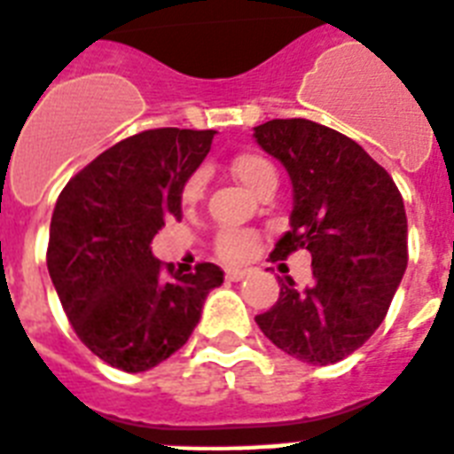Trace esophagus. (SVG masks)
<instances>
[{
    "mask_svg": "<svg viewBox=\"0 0 454 454\" xmlns=\"http://www.w3.org/2000/svg\"><path fill=\"white\" fill-rule=\"evenodd\" d=\"M249 272H251V270H228L226 279L242 281V279H245V277H249Z\"/></svg>",
    "mask_w": 454,
    "mask_h": 454,
    "instance_id": "obj_1",
    "label": "esophagus"
}]
</instances>
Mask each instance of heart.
<instances>
[{
    "label": "heart",
    "mask_w": 454,
    "mask_h": 454,
    "mask_svg": "<svg viewBox=\"0 0 454 454\" xmlns=\"http://www.w3.org/2000/svg\"><path fill=\"white\" fill-rule=\"evenodd\" d=\"M231 170L242 184L254 192L262 193L270 186H277V170L265 156L256 152H242L231 161ZM205 192V170H193L182 184V205L192 207L196 205ZM258 249V238L249 231H221L216 235V254L228 262H245L249 261Z\"/></svg>",
    "instance_id": "obj_1"
}]
</instances>
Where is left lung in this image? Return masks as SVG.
Segmentation results:
<instances>
[{"label":"left lung","instance_id":"obj_1","mask_svg":"<svg viewBox=\"0 0 454 454\" xmlns=\"http://www.w3.org/2000/svg\"><path fill=\"white\" fill-rule=\"evenodd\" d=\"M293 184L291 231L270 254H311L314 284L281 281L279 300L256 316L262 334L309 364L348 357L383 323L409 262L399 189L383 166L344 133L311 120H270L254 129Z\"/></svg>","mask_w":454,"mask_h":454}]
</instances>
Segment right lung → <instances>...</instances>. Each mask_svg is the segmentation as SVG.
<instances>
[{
	"label": "right lung",
	"mask_w": 454,
	"mask_h": 454,
	"mask_svg": "<svg viewBox=\"0 0 454 454\" xmlns=\"http://www.w3.org/2000/svg\"><path fill=\"white\" fill-rule=\"evenodd\" d=\"M215 133H136L98 154L57 198L48 272L80 341L110 367L138 374L173 356L200 321L207 293L223 284L215 262L182 274L163 268L150 247L166 221L182 219V184Z\"/></svg>",
	"instance_id": "right-lung-1"
}]
</instances>
